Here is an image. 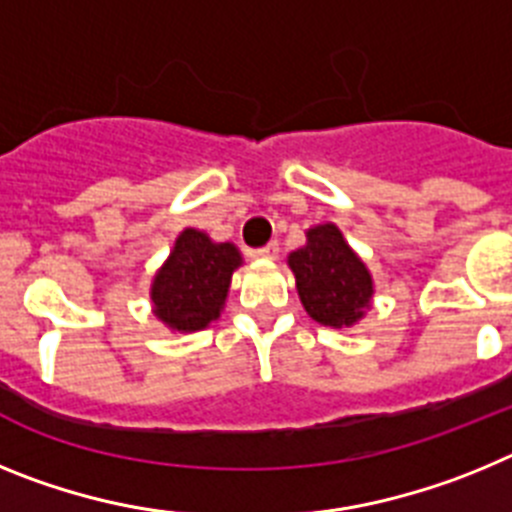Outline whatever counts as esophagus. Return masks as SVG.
Instances as JSON below:
<instances>
[{
	"label": "esophagus",
	"mask_w": 512,
	"mask_h": 512,
	"mask_svg": "<svg viewBox=\"0 0 512 512\" xmlns=\"http://www.w3.org/2000/svg\"><path fill=\"white\" fill-rule=\"evenodd\" d=\"M253 256H256V259L274 261V259H277V256H279V243H277V241L266 243L264 248H256V251H253Z\"/></svg>",
	"instance_id": "34e87169"
}]
</instances>
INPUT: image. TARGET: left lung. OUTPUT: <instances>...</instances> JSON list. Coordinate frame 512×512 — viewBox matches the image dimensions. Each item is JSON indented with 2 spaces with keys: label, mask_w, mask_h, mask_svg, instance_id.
Here are the masks:
<instances>
[{
  "label": "left lung",
  "mask_w": 512,
  "mask_h": 512,
  "mask_svg": "<svg viewBox=\"0 0 512 512\" xmlns=\"http://www.w3.org/2000/svg\"><path fill=\"white\" fill-rule=\"evenodd\" d=\"M305 235V246L287 256L302 307L315 323L351 328L372 305V274L338 225H315Z\"/></svg>",
  "instance_id": "1"
}]
</instances>
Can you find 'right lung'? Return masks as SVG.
I'll use <instances>...</instances> for the list:
<instances>
[{
  "label": "right lung",
  "instance_id": "1",
  "mask_svg": "<svg viewBox=\"0 0 512 512\" xmlns=\"http://www.w3.org/2000/svg\"><path fill=\"white\" fill-rule=\"evenodd\" d=\"M243 264L233 243L184 228L151 284L153 315L171 330L194 333L220 318L233 271Z\"/></svg>",
  "mask_w": 512,
  "mask_h": 512
}]
</instances>
